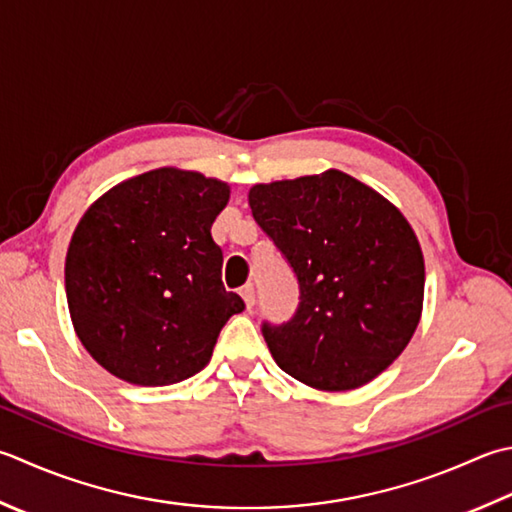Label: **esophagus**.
Returning a JSON list of instances; mask_svg holds the SVG:
<instances>
[{
  "label": "esophagus",
  "instance_id": "34e87169",
  "mask_svg": "<svg viewBox=\"0 0 512 512\" xmlns=\"http://www.w3.org/2000/svg\"><path fill=\"white\" fill-rule=\"evenodd\" d=\"M239 295L244 297V302H246V306H248V308H253V306H255V299H257V295H255V286H253V284H244L242 288H239Z\"/></svg>",
  "mask_w": 512,
  "mask_h": 512
}]
</instances>
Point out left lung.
<instances>
[{
  "label": "left lung",
  "instance_id": "1",
  "mask_svg": "<svg viewBox=\"0 0 512 512\" xmlns=\"http://www.w3.org/2000/svg\"><path fill=\"white\" fill-rule=\"evenodd\" d=\"M248 204L299 282L295 315L262 324L270 355L319 390L368 384L422 317L424 255L406 217L342 170L257 184Z\"/></svg>",
  "mask_w": 512,
  "mask_h": 512
}]
</instances>
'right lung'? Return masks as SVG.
<instances>
[{"label": "right lung", "mask_w": 512, "mask_h": 512, "mask_svg": "<svg viewBox=\"0 0 512 512\" xmlns=\"http://www.w3.org/2000/svg\"><path fill=\"white\" fill-rule=\"evenodd\" d=\"M230 188L157 168L90 206L66 253V299L79 342L110 375L168 386L199 373L219 330L244 310L222 284L210 226Z\"/></svg>", "instance_id": "right-lung-1"}]
</instances>
